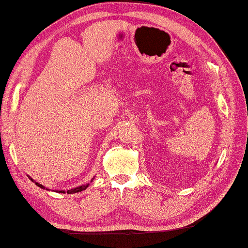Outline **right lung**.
<instances>
[{
    "mask_svg": "<svg viewBox=\"0 0 248 248\" xmlns=\"http://www.w3.org/2000/svg\"><path fill=\"white\" fill-rule=\"evenodd\" d=\"M28 177L31 179V182H34L37 186H39L40 188H44V189H46V191H51L50 188H48V187H46L45 186H43V184H40V183H38V182H36L33 178H31L29 175H28ZM93 179H94V177L91 180V182L92 181H93ZM89 186V183H86V184H82V186H77V187H73V188H71V189H68L67 191V194H73V193H78V192H82V191H84V189H86L87 187ZM54 192H57V193H62V194H65L66 193V191H64V189H53Z\"/></svg>",
    "mask_w": 248,
    "mask_h": 248,
    "instance_id": "1",
    "label": "right lung"
}]
</instances>
